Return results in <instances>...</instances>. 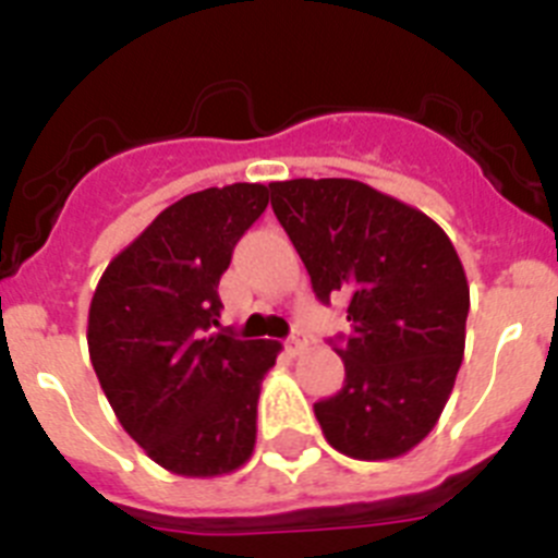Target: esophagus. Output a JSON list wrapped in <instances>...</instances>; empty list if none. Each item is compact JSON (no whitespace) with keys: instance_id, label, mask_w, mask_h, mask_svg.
<instances>
[{"instance_id":"1","label":"esophagus","mask_w":558,"mask_h":558,"mask_svg":"<svg viewBox=\"0 0 558 558\" xmlns=\"http://www.w3.org/2000/svg\"><path fill=\"white\" fill-rule=\"evenodd\" d=\"M304 347H307V335H304L302 329H293V335H290V338H288V349L293 354H299Z\"/></svg>"}]
</instances>
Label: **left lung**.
<instances>
[{
    "mask_svg": "<svg viewBox=\"0 0 558 558\" xmlns=\"http://www.w3.org/2000/svg\"><path fill=\"white\" fill-rule=\"evenodd\" d=\"M276 220L315 295L347 293L352 335L335 352L347 379L315 402L338 452L405 456L436 427L463 360L470 284L445 229L425 211L352 179L268 184Z\"/></svg>",
    "mask_w": 558,
    "mask_h": 558,
    "instance_id": "obj_1",
    "label": "left lung"
}]
</instances>
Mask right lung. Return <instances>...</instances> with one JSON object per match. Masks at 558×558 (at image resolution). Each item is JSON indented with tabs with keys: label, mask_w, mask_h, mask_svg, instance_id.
<instances>
[{
	"label": "right lung",
	"mask_w": 558,
	"mask_h": 558,
	"mask_svg": "<svg viewBox=\"0 0 558 558\" xmlns=\"http://www.w3.org/2000/svg\"><path fill=\"white\" fill-rule=\"evenodd\" d=\"M265 206V184L192 192L113 256L92 295L86 338L102 393L175 475H229L254 452L259 386L282 347L220 329L218 284Z\"/></svg>",
	"instance_id": "obj_1"
}]
</instances>
